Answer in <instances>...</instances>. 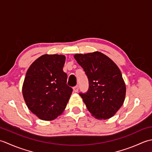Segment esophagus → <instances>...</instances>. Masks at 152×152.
Returning <instances> with one entry per match:
<instances>
[{
  "label": "esophagus",
  "mask_w": 152,
  "mask_h": 152,
  "mask_svg": "<svg viewBox=\"0 0 152 152\" xmlns=\"http://www.w3.org/2000/svg\"><path fill=\"white\" fill-rule=\"evenodd\" d=\"M78 89H79L78 86H76L74 87V88H73V90H74V92H78Z\"/></svg>",
  "instance_id": "34e87169"
}]
</instances>
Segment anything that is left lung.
Wrapping results in <instances>:
<instances>
[{
    "label": "left lung",
    "instance_id": "left-lung-1",
    "mask_svg": "<svg viewBox=\"0 0 152 152\" xmlns=\"http://www.w3.org/2000/svg\"><path fill=\"white\" fill-rule=\"evenodd\" d=\"M89 80V90L80 93L91 115L98 119L113 117L121 107L126 94L125 83L118 66L99 51L74 56Z\"/></svg>",
    "mask_w": 152,
    "mask_h": 152
}]
</instances>
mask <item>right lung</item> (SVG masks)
Listing matches in <instances>:
<instances>
[{
  "label": "right lung",
  "instance_id": "obj_1",
  "mask_svg": "<svg viewBox=\"0 0 152 152\" xmlns=\"http://www.w3.org/2000/svg\"><path fill=\"white\" fill-rule=\"evenodd\" d=\"M63 55L45 54L28 68L22 87L28 108L45 121L53 120L62 114L72 94L66 84L67 74L63 68Z\"/></svg>",
  "mask_w": 152,
  "mask_h": 152
}]
</instances>
